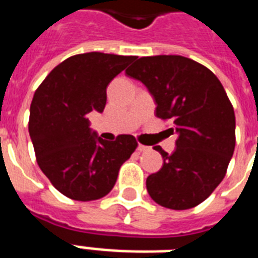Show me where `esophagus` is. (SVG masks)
Instances as JSON below:
<instances>
[{"mask_svg":"<svg viewBox=\"0 0 258 258\" xmlns=\"http://www.w3.org/2000/svg\"><path fill=\"white\" fill-rule=\"evenodd\" d=\"M138 151H141V153H146V151H150V147L149 146L139 145L138 146Z\"/></svg>","mask_w":258,"mask_h":258,"instance_id":"34e87169","label":"esophagus"}]
</instances>
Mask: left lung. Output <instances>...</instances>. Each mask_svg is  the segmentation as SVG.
<instances>
[{"label":"left lung","instance_id":"1","mask_svg":"<svg viewBox=\"0 0 258 258\" xmlns=\"http://www.w3.org/2000/svg\"><path fill=\"white\" fill-rule=\"evenodd\" d=\"M142 82L157 104L158 117L171 119L175 150H154L163 166L149 175L146 187L158 205L191 209L224 179L236 146V116L224 87L212 71L175 54L141 57L125 71Z\"/></svg>","mask_w":258,"mask_h":258}]
</instances>
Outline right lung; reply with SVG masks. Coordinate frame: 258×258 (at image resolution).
<instances>
[{
  "instance_id": "obj_1",
  "label": "right lung",
  "mask_w": 258,
  "mask_h": 258,
  "mask_svg": "<svg viewBox=\"0 0 258 258\" xmlns=\"http://www.w3.org/2000/svg\"><path fill=\"white\" fill-rule=\"evenodd\" d=\"M135 56L89 53L67 58L34 92L29 135L37 163L50 183L75 201L107 196L120 166L137 149L133 135L108 142L89 127L87 115L103 112L107 87Z\"/></svg>"
}]
</instances>
